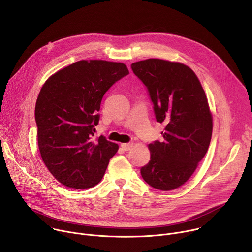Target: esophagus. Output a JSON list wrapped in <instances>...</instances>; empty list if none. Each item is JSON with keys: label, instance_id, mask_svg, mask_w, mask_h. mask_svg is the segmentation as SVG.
I'll return each mask as SVG.
<instances>
[{"label": "esophagus", "instance_id": "obj_1", "mask_svg": "<svg viewBox=\"0 0 252 252\" xmlns=\"http://www.w3.org/2000/svg\"><path fill=\"white\" fill-rule=\"evenodd\" d=\"M121 147H122V149L125 152H127V151H129L131 149L132 143H130V142H128V143H121Z\"/></svg>", "mask_w": 252, "mask_h": 252}]
</instances>
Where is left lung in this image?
I'll list each match as a JSON object with an SVG mask.
<instances>
[{
	"label": "left lung",
	"instance_id": "8db88e82",
	"mask_svg": "<svg viewBox=\"0 0 252 252\" xmlns=\"http://www.w3.org/2000/svg\"><path fill=\"white\" fill-rule=\"evenodd\" d=\"M148 89L156 119L165 125L163 139L150 143L151 160L140 168L145 182L172 190L188 182L205 156L212 134V117L205 93L188 65L159 59L131 63Z\"/></svg>",
	"mask_w": 252,
	"mask_h": 252
}]
</instances>
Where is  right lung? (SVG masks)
<instances>
[{
  "label": "right lung",
  "mask_w": 252,
  "mask_h": 252,
  "mask_svg": "<svg viewBox=\"0 0 252 252\" xmlns=\"http://www.w3.org/2000/svg\"><path fill=\"white\" fill-rule=\"evenodd\" d=\"M128 75L123 63L79 61L44 84L34 109L41 157L59 183L70 189L96 186L119 146L93 140L103 94Z\"/></svg>",
  "instance_id": "right-lung-1"
}]
</instances>
